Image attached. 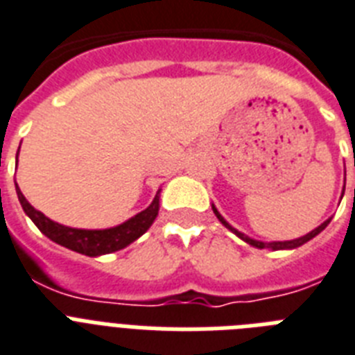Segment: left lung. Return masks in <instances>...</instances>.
Here are the masks:
<instances>
[{
  "instance_id": "obj_1",
  "label": "left lung",
  "mask_w": 355,
  "mask_h": 355,
  "mask_svg": "<svg viewBox=\"0 0 355 355\" xmlns=\"http://www.w3.org/2000/svg\"><path fill=\"white\" fill-rule=\"evenodd\" d=\"M343 193H345V191H343ZM211 209H213V213L217 215L218 220L223 223V226H226L227 230H230V232L235 233V235H237L239 239H243L244 243L250 244V246H253V248H259V250H264V248H268V250H273V252H277V250H295V248L302 246V244L308 243L310 239H313V237H315V235H319V233H321L322 230H324V227L328 226V224H330V220H332V217L327 218V220H324V223H322L321 226H318V227H315V230H312V232H310V233H306V235H302V237L293 239V241H273V243H262V241H255V239L244 235L243 232H239L237 227H233L232 224L227 223L226 218H224L223 215L218 213V209L215 206H213V204H211Z\"/></svg>"
}]
</instances>
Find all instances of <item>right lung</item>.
I'll list each match as a JSON object with an SVG mask.
<instances>
[{
	"mask_svg": "<svg viewBox=\"0 0 355 355\" xmlns=\"http://www.w3.org/2000/svg\"><path fill=\"white\" fill-rule=\"evenodd\" d=\"M19 153V149H18ZM160 191L158 189L153 202L149 204L144 211L137 213L125 223L118 224V226L105 227V230H82V227H69L63 224H58L45 217L42 211L34 209L28 200L23 197L21 189L16 184V193H18L19 204H21L23 211L31 220L37 226V230L49 237L53 243L60 244L63 248H69L76 253L87 255V257H100V255H107V253L118 252L135 243L138 237H142L144 233L148 232L151 224L160 209Z\"/></svg>",
	"mask_w": 355,
	"mask_h": 355,
	"instance_id": "obj_1",
	"label": "right lung"
}]
</instances>
